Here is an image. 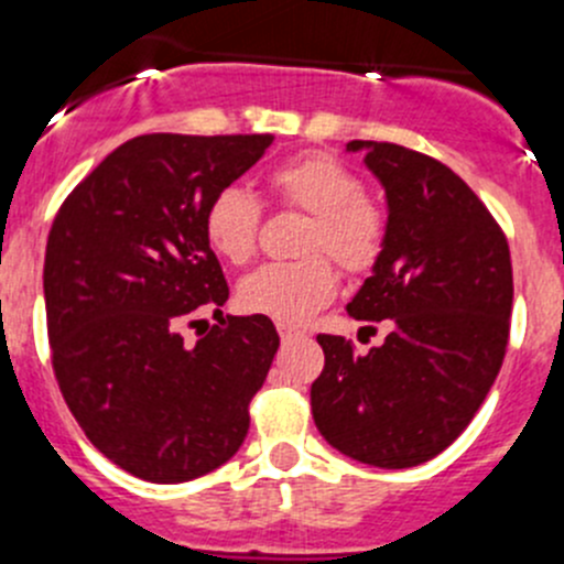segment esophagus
Instances as JSON below:
<instances>
[{
  "label": "esophagus",
  "mask_w": 564,
  "mask_h": 564,
  "mask_svg": "<svg viewBox=\"0 0 564 564\" xmlns=\"http://www.w3.org/2000/svg\"><path fill=\"white\" fill-rule=\"evenodd\" d=\"M278 333H281L283 341H292V338H303L305 336V333L300 330V327L286 325V322H278Z\"/></svg>",
  "instance_id": "1"
}]
</instances>
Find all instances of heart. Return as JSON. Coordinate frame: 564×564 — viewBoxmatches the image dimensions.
<instances>
[{"label": "heart", "mask_w": 564, "mask_h": 564, "mask_svg": "<svg viewBox=\"0 0 564 564\" xmlns=\"http://www.w3.org/2000/svg\"><path fill=\"white\" fill-rule=\"evenodd\" d=\"M281 206L311 215L300 261H270L242 278L239 300L253 314L278 322H305L325 308L338 289V272L360 275L375 270L386 250L388 217L371 198L358 173L325 151L292 156L267 176ZM261 206L239 187H223L212 195L204 212V234L212 250L231 264H245L259 248ZM330 254L329 260L321 253Z\"/></svg>", "instance_id": "heart-1"}]
</instances>
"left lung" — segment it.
I'll list each match as a JSON object with an SVG mask.
<instances>
[{"label": "left lung", "mask_w": 564, "mask_h": 564, "mask_svg": "<svg viewBox=\"0 0 564 564\" xmlns=\"http://www.w3.org/2000/svg\"><path fill=\"white\" fill-rule=\"evenodd\" d=\"M386 187L388 239L347 305L388 322L382 347L355 352L319 333L325 369L311 386L316 430L377 468L433 460L488 397L510 338L512 261L488 206L444 162L397 143L352 140Z\"/></svg>", "instance_id": "left-lung-1"}]
</instances>
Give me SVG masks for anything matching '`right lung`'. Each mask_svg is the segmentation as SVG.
Wrapping results in <instances>:
<instances>
[{
  "label": "right lung",
  "instance_id": "obj_1",
  "mask_svg": "<svg viewBox=\"0 0 564 564\" xmlns=\"http://www.w3.org/2000/svg\"><path fill=\"white\" fill-rule=\"evenodd\" d=\"M272 134H140L87 173L54 215L43 261L52 369L82 433L145 482L231 460L278 352L270 316H221L187 345L228 283L206 204L261 160Z\"/></svg>",
  "mask_w": 564,
  "mask_h": 564
}]
</instances>
